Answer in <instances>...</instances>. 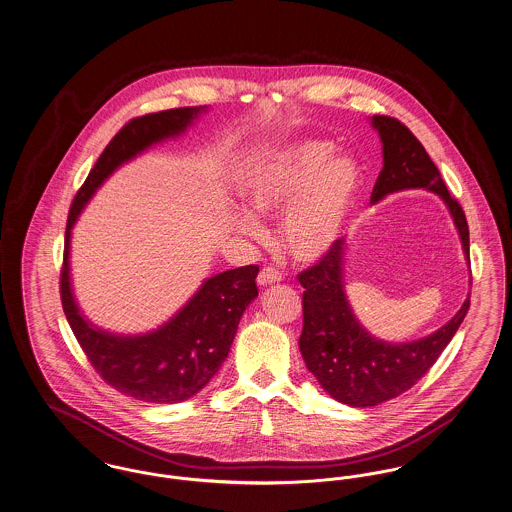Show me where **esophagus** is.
I'll return each instance as SVG.
<instances>
[{"instance_id":"esophagus-1","label":"esophagus","mask_w":512,"mask_h":512,"mask_svg":"<svg viewBox=\"0 0 512 512\" xmlns=\"http://www.w3.org/2000/svg\"><path fill=\"white\" fill-rule=\"evenodd\" d=\"M257 282H259V286L278 284V282H282V272H280V270H276V268L265 267L261 272H259Z\"/></svg>"}]
</instances>
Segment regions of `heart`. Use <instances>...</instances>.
<instances>
[{
	"label": "heart",
	"mask_w": 512,
	"mask_h": 512,
	"mask_svg": "<svg viewBox=\"0 0 512 512\" xmlns=\"http://www.w3.org/2000/svg\"><path fill=\"white\" fill-rule=\"evenodd\" d=\"M326 140H301L265 153L245 176L251 213L284 219L282 244L297 261H317L338 242L361 188V167L349 155H332ZM238 228L257 234L259 222L240 213Z\"/></svg>",
	"instance_id": "heart-1"
}]
</instances>
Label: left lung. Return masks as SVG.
Segmentation results:
<instances>
[{
  "label": "left lung",
  "mask_w": 512,
  "mask_h": 512,
  "mask_svg": "<svg viewBox=\"0 0 512 512\" xmlns=\"http://www.w3.org/2000/svg\"><path fill=\"white\" fill-rule=\"evenodd\" d=\"M370 124L380 136L384 157V167L370 201L378 203L403 190H428L439 195L455 222L464 259L470 267L466 217L457 199L447 192L426 149L397 119L374 115ZM345 255L347 244L345 238H340L318 265L297 276L305 288L299 349L322 390L343 405L363 409L390 401L413 388L453 340L468 313L470 297L464 299L455 317L430 336L403 343L378 340L355 317L345 295Z\"/></svg>",
  "instance_id": "1"
}]
</instances>
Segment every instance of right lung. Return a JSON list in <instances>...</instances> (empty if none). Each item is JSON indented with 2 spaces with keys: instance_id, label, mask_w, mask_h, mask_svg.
I'll return each instance as SVG.
<instances>
[{
  "instance_id": "obj_1",
  "label": "right lung",
  "mask_w": 512,
  "mask_h": 512,
  "mask_svg": "<svg viewBox=\"0 0 512 512\" xmlns=\"http://www.w3.org/2000/svg\"><path fill=\"white\" fill-rule=\"evenodd\" d=\"M201 113H207V105L151 113L122 126L74 197L67 220L61 270L65 317L99 376L115 390L146 403H182L219 372L240 318L259 295L255 284L259 267L232 268L205 278L186 305L159 328L144 334H117L90 322L78 307L71 278V238L84 207L113 172L147 149L182 136Z\"/></svg>"
}]
</instances>
